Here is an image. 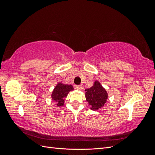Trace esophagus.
Here are the masks:
<instances>
[{
  "label": "esophagus",
  "mask_w": 155,
  "mask_h": 155,
  "mask_svg": "<svg viewBox=\"0 0 155 155\" xmlns=\"http://www.w3.org/2000/svg\"><path fill=\"white\" fill-rule=\"evenodd\" d=\"M75 88L77 89V90H79V91H81V90H83V87L82 85H77L75 87Z\"/></svg>",
  "instance_id": "obj_1"
}]
</instances>
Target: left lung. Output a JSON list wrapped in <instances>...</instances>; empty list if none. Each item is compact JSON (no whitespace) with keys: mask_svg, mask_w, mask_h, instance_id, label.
I'll return each instance as SVG.
<instances>
[{"mask_svg":"<svg viewBox=\"0 0 155 155\" xmlns=\"http://www.w3.org/2000/svg\"><path fill=\"white\" fill-rule=\"evenodd\" d=\"M85 91L86 100L92 110H98L106 103L108 98L107 92L97 81L94 82L92 87L86 89Z\"/></svg>","mask_w":155,"mask_h":155,"instance_id":"8db88e82","label":"left lung"}]
</instances>
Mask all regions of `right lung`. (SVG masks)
I'll return each instance as SVG.
<instances>
[{"label":"right lung","mask_w":155,"mask_h":155,"mask_svg":"<svg viewBox=\"0 0 155 155\" xmlns=\"http://www.w3.org/2000/svg\"><path fill=\"white\" fill-rule=\"evenodd\" d=\"M73 89L74 88L71 85H68L63 83H58L54 89L52 94H51V98L57 103L58 106H63L64 98L67 96L68 92L72 91Z\"/></svg>","instance_id":"add662e5"}]
</instances>
